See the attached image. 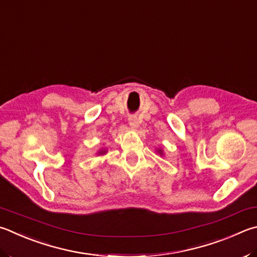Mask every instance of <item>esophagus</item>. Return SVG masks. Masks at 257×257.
<instances>
[{"mask_svg":"<svg viewBox=\"0 0 257 257\" xmlns=\"http://www.w3.org/2000/svg\"><path fill=\"white\" fill-rule=\"evenodd\" d=\"M128 120H129V124L132 125V128L136 129L138 127V118L136 115H130Z\"/></svg>","mask_w":257,"mask_h":257,"instance_id":"esophagus-1","label":"esophagus"}]
</instances>
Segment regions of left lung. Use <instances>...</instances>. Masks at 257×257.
<instances>
[{"label": "left lung", "instance_id": "obj_1", "mask_svg": "<svg viewBox=\"0 0 257 257\" xmlns=\"http://www.w3.org/2000/svg\"><path fill=\"white\" fill-rule=\"evenodd\" d=\"M158 153H160V154H161V155H162V154H163V152H162V151H158Z\"/></svg>", "mask_w": 257, "mask_h": 257}]
</instances>
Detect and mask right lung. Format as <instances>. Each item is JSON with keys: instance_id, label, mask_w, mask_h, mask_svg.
<instances>
[{"instance_id": "1", "label": "right lung", "mask_w": 257, "mask_h": 257, "mask_svg": "<svg viewBox=\"0 0 257 257\" xmlns=\"http://www.w3.org/2000/svg\"><path fill=\"white\" fill-rule=\"evenodd\" d=\"M105 153V151H101L99 154H104Z\"/></svg>"}]
</instances>
